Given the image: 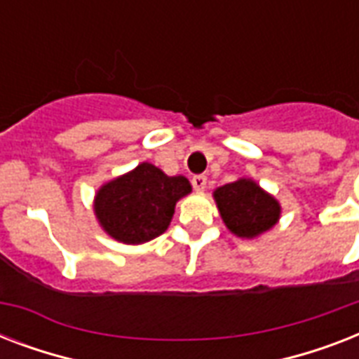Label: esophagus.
<instances>
[{
	"label": "esophagus",
	"mask_w": 359,
	"mask_h": 359,
	"mask_svg": "<svg viewBox=\"0 0 359 359\" xmlns=\"http://www.w3.org/2000/svg\"><path fill=\"white\" fill-rule=\"evenodd\" d=\"M191 186H194L197 191H203L207 188V177H205V175H196V177L191 179Z\"/></svg>",
	"instance_id": "1"
}]
</instances>
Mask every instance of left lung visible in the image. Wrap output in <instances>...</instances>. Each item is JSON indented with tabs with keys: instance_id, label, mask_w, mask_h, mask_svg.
<instances>
[{
	"instance_id": "left-lung-1",
	"label": "left lung",
	"mask_w": 359,
	"mask_h": 359,
	"mask_svg": "<svg viewBox=\"0 0 359 359\" xmlns=\"http://www.w3.org/2000/svg\"><path fill=\"white\" fill-rule=\"evenodd\" d=\"M219 216L240 238H257L278 224L281 207L255 180L238 179L214 191Z\"/></svg>"
}]
</instances>
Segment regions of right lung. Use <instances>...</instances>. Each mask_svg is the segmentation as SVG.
<instances>
[{
  "label": "right lung",
  "instance_id": "1",
  "mask_svg": "<svg viewBox=\"0 0 359 359\" xmlns=\"http://www.w3.org/2000/svg\"><path fill=\"white\" fill-rule=\"evenodd\" d=\"M191 191L190 180L168 177L149 162L109 180L95 196L100 227L123 244H143L168 229L179 199Z\"/></svg>",
  "mask_w": 359,
  "mask_h": 359
}]
</instances>
